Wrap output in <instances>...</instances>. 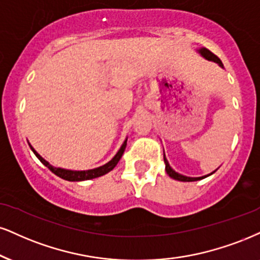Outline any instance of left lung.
<instances>
[{"label": "left lung", "mask_w": 260, "mask_h": 260, "mask_svg": "<svg viewBox=\"0 0 260 260\" xmlns=\"http://www.w3.org/2000/svg\"><path fill=\"white\" fill-rule=\"evenodd\" d=\"M199 53L200 54L202 55L203 58L205 59H207V60H211V61H214V62H217L218 65H219L220 68H224L223 67V62H221V60L219 58L217 57V55L215 54H213V53H212L211 51H208L207 48H200L199 49ZM164 161H165V164H166V172H167V174L168 176H170L171 178H173V179H176V180H179V181H196V180H201V179H203V178H207L208 176H211V174H213L214 172H212L211 174H207V176H203V177H198V178H191V177H186V176H183V174H179V173H177L176 171L173 170V168L171 167L170 166V164H168V161H167V158H166V156H165V151H164Z\"/></svg>", "instance_id": "obj_1"}]
</instances>
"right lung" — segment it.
Returning a JSON list of instances; mask_svg holds the SVG:
<instances>
[{"instance_id": "right-lung-1", "label": "right lung", "mask_w": 260, "mask_h": 260, "mask_svg": "<svg viewBox=\"0 0 260 260\" xmlns=\"http://www.w3.org/2000/svg\"><path fill=\"white\" fill-rule=\"evenodd\" d=\"M126 145H127V139L124 140L120 150L117 151V154L112 157L111 161H109L108 164H105L104 166H100V167H98V168H94V170H88V171H70V170H64V168L53 167V166L49 164V162H47L45 158H43L42 156H41L39 152H37L36 150L32 148V146L30 145V148L34 151V154L36 155V157L39 158V160L42 162L46 167H48L49 171H52L55 176L60 177L61 179L69 180V181H81V180L94 179V178L104 176V174L109 173V172L114 170V168L116 167V165L118 164V161L121 160L122 155H123V152H124V149H126Z\"/></svg>"}]
</instances>
